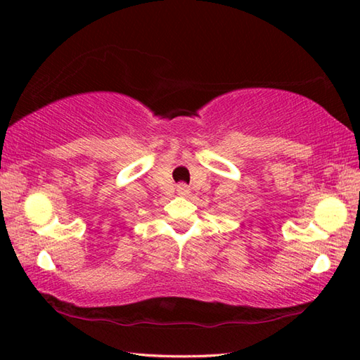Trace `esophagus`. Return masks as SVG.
Here are the masks:
<instances>
[{
    "instance_id": "esophagus-1",
    "label": "esophagus",
    "mask_w": 360,
    "mask_h": 360,
    "mask_svg": "<svg viewBox=\"0 0 360 360\" xmlns=\"http://www.w3.org/2000/svg\"><path fill=\"white\" fill-rule=\"evenodd\" d=\"M178 193H179V195H187V193H188L187 186H186V184H181V186L178 187Z\"/></svg>"
}]
</instances>
